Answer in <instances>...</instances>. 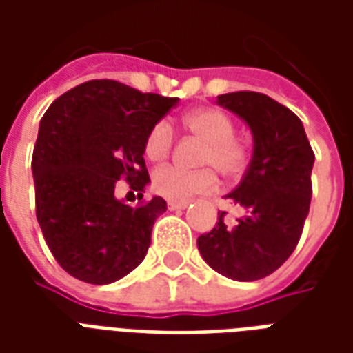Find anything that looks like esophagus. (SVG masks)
Instances as JSON below:
<instances>
[{"instance_id": "obj_1", "label": "esophagus", "mask_w": 353, "mask_h": 353, "mask_svg": "<svg viewBox=\"0 0 353 353\" xmlns=\"http://www.w3.org/2000/svg\"><path fill=\"white\" fill-rule=\"evenodd\" d=\"M189 206V200H168V210L176 212V210H185Z\"/></svg>"}]
</instances>
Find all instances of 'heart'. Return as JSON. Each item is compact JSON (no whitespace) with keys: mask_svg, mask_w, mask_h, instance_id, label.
<instances>
[{"mask_svg":"<svg viewBox=\"0 0 353 353\" xmlns=\"http://www.w3.org/2000/svg\"><path fill=\"white\" fill-rule=\"evenodd\" d=\"M183 126L196 138L206 141L200 154L202 166H214L221 176L238 177L245 168V149L234 139V123L219 109H192L183 117ZM174 145V132L166 121H159L147 132L143 151L149 161L162 162L170 157ZM217 176L214 170L204 168L185 172L174 166L154 170L151 187L157 194L168 200H187L194 194L214 191Z\"/></svg>","mask_w":353,"mask_h":353,"instance_id":"1","label":"heart"}]
</instances>
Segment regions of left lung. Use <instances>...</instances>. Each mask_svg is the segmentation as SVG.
Listing matches in <instances>:
<instances>
[{
    "label": "left lung",
    "instance_id": "left-lung-1",
    "mask_svg": "<svg viewBox=\"0 0 353 353\" xmlns=\"http://www.w3.org/2000/svg\"><path fill=\"white\" fill-rule=\"evenodd\" d=\"M217 103L242 119L253 136L250 166L227 194L244 217L196 240L202 259L225 278L255 281L278 270L299 244L310 210L314 153L301 119L270 96L229 92Z\"/></svg>",
    "mask_w": 353,
    "mask_h": 353
}]
</instances>
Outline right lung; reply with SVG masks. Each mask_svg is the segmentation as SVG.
I'll return each mask as SVG.
<instances>
[{
	"label": "right lung",
	"instance_id": "1",
	"mask_svg": "<svg viewBox=\"0 0 353 353\" xmlns=\"http://www.w3.org/2000/svg\"><path fill=\"white\" fill-rule=\"evenodd\" d=\"M177 101L96 79L62 94L43 115L32 157L35 212L54 259L73 278L105 285L145 259L166 202L153 196L130 208L115 185L126 179L143 199L147 132Z\"/></svg>",
	"mask_w": 353,
	"mask_h": 353
}]
</instances>
